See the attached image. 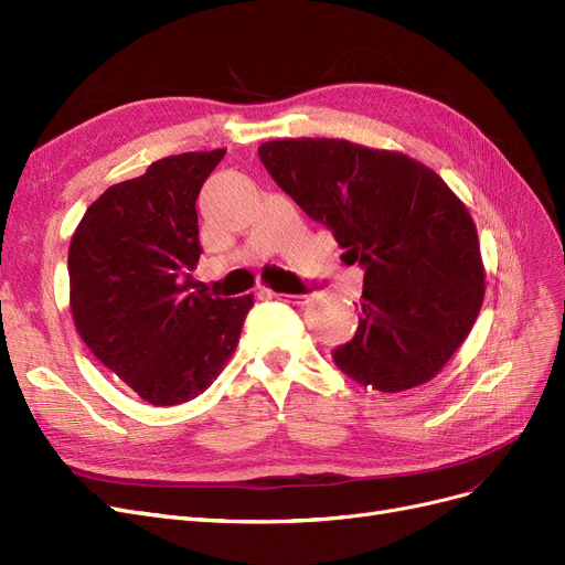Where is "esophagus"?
I'll list each match as a JSON object with an SVG mask.
<instances>
[{
    "label": "esophagus",
    "instance_id": "esophagus-1",
    "mask_svg": "<svg viewBox=\"0 0 565 565\" xmlns=\"http://www.w3.org/2000/svg\"><path fill=\"white\" fill-rule=\"evenodd\" d=\"M279 300H286V302H294V305H305L309 300L307 294H271Z\"/></svg>",
    "mask_w": 565,
    "mask_h": 565
}]
</instances>
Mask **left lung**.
Returning <instances> with one entry per match:
<instances>
[{"label": "left lung", "instance_id": "left-lung-1", "mask_svg": "<svg viewBox=\"0 0 565 565\" xmlns=\"http://www.w3.org/2000/svg\"><path fill=\"white\" fill-rule=\"evenodd\" d=\"M275 183L363 267L356 333L333 350L363 387L404 392L439 373L475 326L483 263L467 206L402 152L335 138L258 148Z\"/></svg>", "mask_w": 565, "mask_h": 565}]
</instances>
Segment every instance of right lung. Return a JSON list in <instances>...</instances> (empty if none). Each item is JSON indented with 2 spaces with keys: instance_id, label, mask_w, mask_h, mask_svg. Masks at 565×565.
Here are the masks:
<instances>
[{
  "instance_id": "right-lung-1",
  "label": "right lung",
  "mask_w": 565,
  "mask_h": 565,
  "mask_svg": "<svg viewBox=\"0 0 565 565\" xmlns=\"http://www.w3.org/2000/svg\"><path fill=\"white\" fill-rule=\"evenodd\" d=\"M225 150L183 152L107 188L72 234L70 309L86 348L152 406L202 394L242 335L253 296L192 294L196 196Z\"/></svg>"
}]
</instances>
